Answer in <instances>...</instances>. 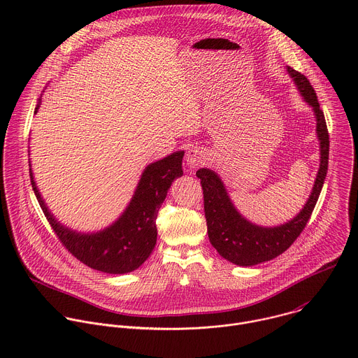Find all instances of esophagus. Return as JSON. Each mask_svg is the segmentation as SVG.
<instances>
[{
    "label": "esophagus",
    "mask_w": 358,
    "mask_h": 358,
    "mask_svg": "<svg viewBox=\"0 0 358 358\" xmlns=\"http://www.w3.org/2000/svg\"><path fill=\"white\" fill-rule=\"evenodd\" d=\"M202 162H206V151L202 150V147L188 148L187 155H185V163L188 164V167L195 169L199 164H202Z\"/></svg>",
    "instance_id": "1"
}]
</instances>
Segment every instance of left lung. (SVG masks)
Masks as SVG:
<instances>
[{
    "label": "left lung",
    "instance_id": "obj_1",
    "mask_svg": "<svg viewBox=\"0 0 358 358\" xmlns=\"http://www.w3.org/2000/svg\"><path fill=\"white\" fill-rule=\"evenodd\" d=\"M286 71L303 100L315 113L316 134L320 145V164L316 180L300 213L292 220L275 227L253 224L236 210L217 171L207 167L196 171V177L201 180L203 189V210H206L210 242L222 258L238 266H253L271 261L279 257L296 241L315 210L327 174L330 141L316 92L304 75L290 66H286Z\"/></svg>",
    "mask_w": 358,
    "mask_h": 358
}]
</instances>
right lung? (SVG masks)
<instances>
[{
  "mask_svg": "<svg viewBox=\"0 0 358 358\" xmlns=\"http://www.w3.org/2000/svg\"><path fill=\"white\" fill-rule=\"evenodd\" d=\"M41 97L34 115L41 108ZM182 157L184 150H180L150 163L143 170L127 207L119 218L94 232H80L58 221L39 192L31 162L29 176L32 189L48 222L73 257L92 269L122 275L140 268L155 249L157 242L156 218L173 181L184 174Z\"/></svg>",
  "mask_w": 358,
  "mask_h": 358,
  "instance_id": "1",
  "label": "right lung"
}]
</instances>
